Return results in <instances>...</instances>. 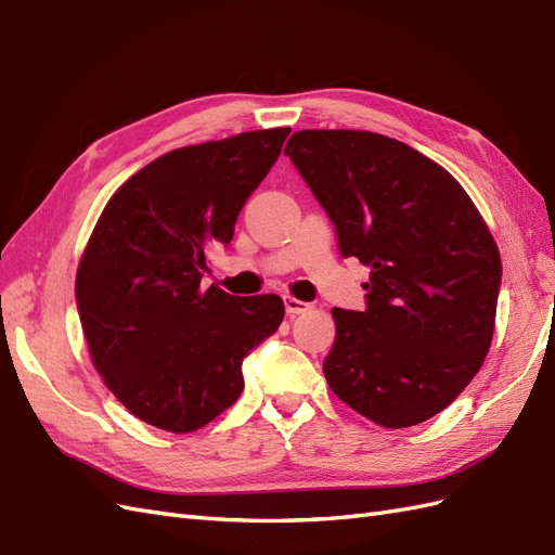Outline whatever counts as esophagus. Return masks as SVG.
Listing matches in <instances>:
<instances>
[{
  "mask_svg": "<svg viewBox=\"0 0 555 555\" xmlns=\"http://www.w3.org/2000/svg\"><path fill=\"white\" fill-rule=\"evenodd\" d=\"M284 310H287V314H300V312H308L310 310V304H306V300H298V298H292V296H284Z\"/></svg>",
  "mask_w": 555,
  "mask_h": 555,
  "instance_id": "obj_1",
  "label": "esophagus"
}]
</instances>
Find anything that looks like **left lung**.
Wrapping results in <instances>:
<instances>
[{
  "mask_svg": "<svg viewBox=\"0 0 555 555\" xmlns=\"http://www.w3.org/2000/svg\"><path fill=\"white\" fill-rule=\"evenodd\" d=\"M284 155L333 222L340 255L371 268L365 310H331L328 386L379 426L426 422L489 354L502 282L489 227L440 164L382 133L306 129Z\"/></svg>",
  "mask_w": 555,
  "mask_h": 555,
  "instance_id": "1",
  "label": "left lung"
}]
</instances>
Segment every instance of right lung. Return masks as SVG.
<instances>
[{
  "instance_id": "1",
  "label": "right lung",
  "mask_w": 555,
  "mask_h": 555,
  "mask_svg": "<svg viewBox=\"0 0 555 555\" xmlns=\"http://www.w3.org/2000/svg\"><path fill=\"white\" fill-rule=\"evenodd\" d=\"M287 127L173 150L106 204L76 275V306L99 375L141 422L206 426L238 400L243 359L278 331L275 294L201 289L206 255L229 245Z\"/></svg>"
}]
</instances>
